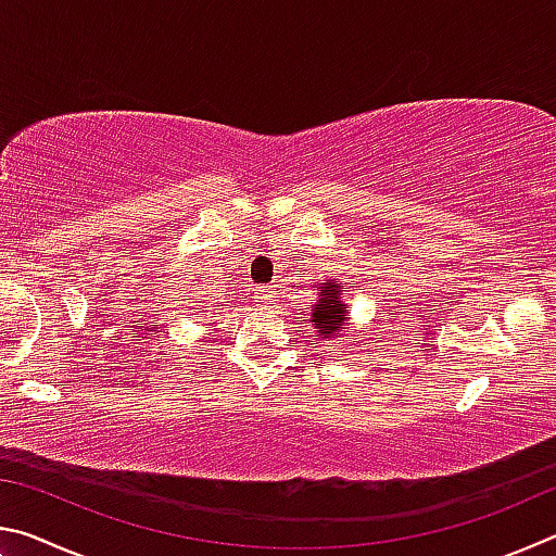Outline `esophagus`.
I'll return each instance as SVG.
<instances>
[{"mask_svg": "<svg viewBox=\"0 0 556 556\" xmlns=\"http://www.w3.org/2000/svg\"><path fill=\"white\" fill-rule=\"evenodd\" d=\"M255 301H257V306H262V308H271L277 304V291L271 287H262V289L255 291Z\"/></svg>", "mask_w": 556, "mask_h": 556, "instance_id": "esophagus-1", "label": "esophagus"}]
</instances>
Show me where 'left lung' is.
Segmentation results:
<instances>
[{"label":"left lung","mask_w":556,"mask_h":556,"mask_svg":"<svg viewBox=\"0 0 556 556\" xmlns=\"http://www.w3.org/2000/svg\"><path fill=\"white\" fill-rule=\"evenodd\" d=\"M343 285H338L336 279L316 281V296L308 306V324L316 328V333L321 341H336L343 338L345 328L353 331L351 326V308L345 304Z\"/></svg>","instance_id":"left-lung-1"}]
</instances>
